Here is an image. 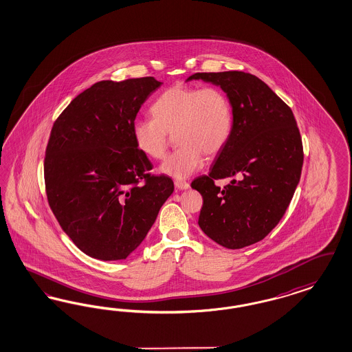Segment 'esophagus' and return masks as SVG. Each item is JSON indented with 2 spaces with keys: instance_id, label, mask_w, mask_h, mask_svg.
I'll return each mask as SVG.
<instances>
[{
  "instance_id": "1",
  "label": "esophagus",
  "mask_w": 352,
  "mask_h": 352,
  "mask_svg": "<svg viewBox=\"0 0 352 352\" xmlns=\"http://www.w3.org/2000/svg\"><path fill=\"white\" fill-rule=\"evenodd\" d=\"M174 186H175V188H178V190H188V188H190V184H188V183L181 182V181H175Z\"/></svg>"
}]
</instances>
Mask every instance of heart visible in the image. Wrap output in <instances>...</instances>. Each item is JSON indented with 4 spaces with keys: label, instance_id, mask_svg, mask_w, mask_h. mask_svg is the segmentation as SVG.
<instances>
[{
    "label": "heart",
    "instance_id": "heart-1",
    "mask_svg": "<svg viewBox=\"0 0 352 352\" xmlns=\"http://www.w3.org/2000/svg\"><path fill=\"white\" fill-rule=\"evenodd\" d=\"M153 120L138 118L133 138L146 157L161 160L169 146V135L175 133V149L160 171L184 179L201 168L204 153L216 156L228 144L232 129V108L223 91L216 87H170L151 108Z\"/></svg>",
    "mask_w": 352,
    "mask_h": 352
}]
</instances>
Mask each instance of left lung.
I'll return each instance as SVG.
<instances>
[{
  "instance_id": "1",
  "label": "left lung",
  "mask_w": 352,
  "mask_h": 352,
  "mask_svg": "<svg viewBox=\"0 0 352 352\" xmlns=\"http://www.w3.org/2000/svg\"><path fill=\"white\" fill-rule=\"evenodd\" d=\"M229 97L232 129L209 175L191 187L203 196L199 226L212 241L239 250L263 241L283 217L300 181L303 146L290 108L261 79L243 72L196 73ZM231 177L221 189L214 181Z\"/></svg>"
}]
</instances>
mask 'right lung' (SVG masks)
Here are the masks:
<instances>
[{"mask_svg": "<svg viewBox=\"0 0 352 352\" xmlns=\"http://www.w3.org/2000/svg\"><path fill=\"white\" fill-rule=\"evenodd\" d=\"M161 82L102 80L54 122L44 161L48 203L74 244L97 260H124L142 244L174 191L135 144L133 123Z\"/></svg>", "mask_w": 352, "mask_h": 352, "instance_id": "obj_1", "label": "right lung"}]
</instances>
